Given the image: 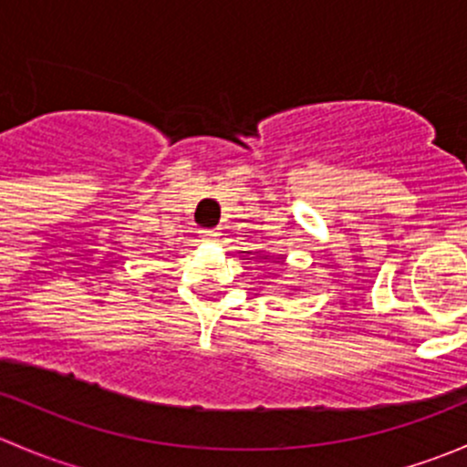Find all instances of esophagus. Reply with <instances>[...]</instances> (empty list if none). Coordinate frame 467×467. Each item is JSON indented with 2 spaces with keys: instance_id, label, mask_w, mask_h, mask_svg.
<instances>
[{
  "instance_id": "34e87169",
  "label": "esophagus",
  "mask_w": 467,
  "mask_h": 467,
  "mask_svg": "<svg viewBox=\"0 0 467 467\" xmlns=\"http://www.w3.org/2000/svg\"><path fill=\"white\" fill-rule=\"evenodd\" d=\"M201 239H203V242H216V239H219V230L214 228L201 230Z\"/></svg>"
}]
</instances>
